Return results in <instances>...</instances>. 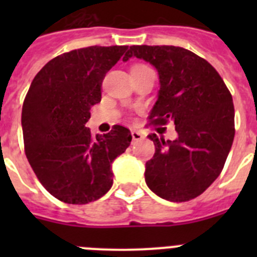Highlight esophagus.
<instances>
[{
    "label": "esophagus",
    "mask_w": 257,
    "mask_h": 257,
    "mask_svg": "<svg viewBox=\"0 0 257 257\" xmlns=\"http://www.w3.org/2000/svg\"><path fill=\"white\" fill-rule=\"evenodd\" d=\"M131 136H133L134 142L142 140L143 138H144V136H143V134L140 133V131H138V130H133V131H131Z\"/></svg>",
    "instance_id": "1"
}]
</instances>
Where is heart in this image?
I'll return each mask as SVG.
<instances>
[{
  "mask_svg": "<svg viewBox=\"0 0 257 257\" xmlns=\"http://www.w3.org/2000/svg\"><path fill=\"white\" fill-rule=\"evenodd\" d=\"M144 67H145V65H134L133 69H131V70H134V69H139V68H144Z\"/></svg>",
  "mask_w": 257,
  "mask_h": 257,
  "instance_id": "1",
  "label": "heart"
}]
</instances>
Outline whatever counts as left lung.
I'll return each mask as SVG.
<instances>
[{
	"mask_svg": "<svg viewBox=\"0 0 257 257\" xmlns=\"http://www.w3.org/2000/svg\"><path fill=\"white\" fill-rule=\"evenodd\" d=\"M143 59L160 76L149 119L172 121L178 138L152 134L156 153L145 163V183L157 196L185 202L205 192L221 172L234 139V105L220 74L205 59L176 46H131L123 61Z\"/></svg>",
	"mask_w": 257,
	"mask_h": 257,
	"instance_id": "left-lung-1",
	"label": "left lung"
}]
</instances>
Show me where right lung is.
Here are the masks:
<instances>
[{
  "instance_id": "right-lung-1",
  "label": "right lung",
  "mask_w": 257,
  "mask_h": 257,
  "mask_svg": "<svg viewBox=\"0 0 257 257\" xmlns=\"http://www.w3.org/2000/svg\"><path fill=\"white\" fill-rule=\"evenodd\" d=\"M127 46H90L50 60L31 83L22 110L26 156L40 183L59 201L85 205L113 184L112 163L130 145L114 124L94 136L86 122L101 100V82Z\"/></svg>"
}]
</instances>
